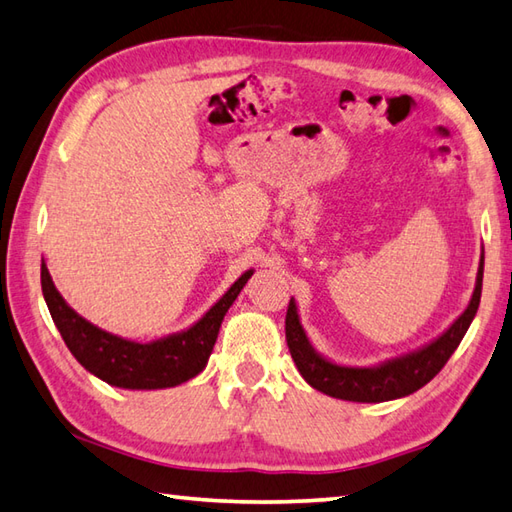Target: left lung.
Returning a JSON list of instances; mask_svg holds the SVG:
<instances>
[{"mask_svg": "<svg viewBox=\"0 0 512 512\" xmlns=\"http://www.w3.org/2000/svg\"><path fill=\"white\" fill-rule=\"evenodd\" d=\"M482 278L484 247L482 258H479L473 296L468 300V307L462 311V316L442 336H437L424 347L373 364V367H347V364H336L320 356L311 347L307 333L300 325L296 300L291 298L285 318V336L291 358H294L302 378L320 393L331 395V398L349 402H389L404 398V395H411L417 389H422L426 382H431L442 371L448 358L453 356V351L462 342L464 333L471 327L477 314L479 298H482Z\"/></svg>", "mask_w": 512, "mask_h": 512, "instance_id": "8db88e82", "label": "left lung"}]
</instances>
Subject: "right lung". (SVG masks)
I'll use <instances>...</instances> for the list:
<instances>
[{
    "label": "right lung",
    "instance_id": "add662e5",
    "mask_svg": "<svg viewBox=\"0 0 512 512\" xmlns=\"http://www.w3.org/2000/svg\"><path fill=\"white\" fill-rule=\"evenodd\" d=\"M252 274L254 269H247L192 327L152 342L125 340L79 316L52 283L46 263H41V291L52 322L83 369L112 387L152 391L176 387L205 369L227 309Z\"/></svg>",
    "mask_w": 512,
    "mask_h": 512
}]
</instances>
